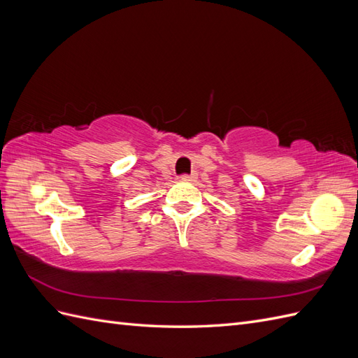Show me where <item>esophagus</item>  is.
I'll return each mask as SVG.
<instances>
[{"label": "esophagus", "mask_w": 358, "mask_h": 358, "mask_svg": "<svg viewBox=\"0 0 358 358\" xmlns=\"http://www.w3.org/2000/svg\"><path fill=\"white\" fill-rule=\"evenodd\" d=\"M196 179H197L196 173H192V175H183L182 176V180H188V182H192V180H196Z\"/></svg>", "instance_id": "obj_1"}]
</instances>
